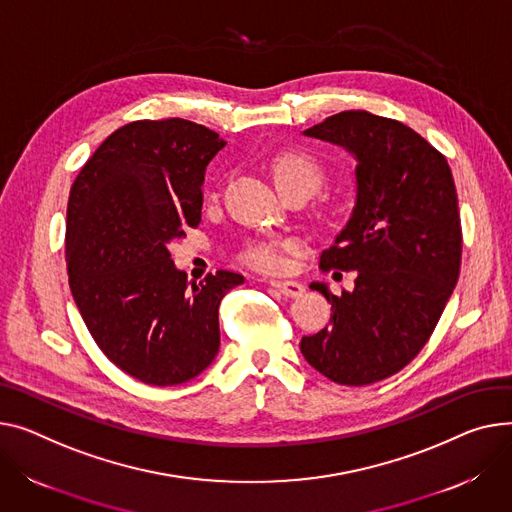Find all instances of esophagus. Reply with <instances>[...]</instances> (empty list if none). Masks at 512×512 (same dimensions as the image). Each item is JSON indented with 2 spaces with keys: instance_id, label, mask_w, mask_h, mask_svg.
Returning <instances> with one entry per match:
<instances>
[{
  "instance_id": "1",
  "label": "esophagus",
  "mask_w": 512,
  "mask_h": 512,
  "mask_svg": "<svg viewBox=\"0 0 512 512\" xmlns=\"http://www.w3.org/2000/svg\"><path fill=\"white\" fill-rule=\"evenodd\" d=\"M269 284L288 298H298L304 292V286L300 282H294V280H271Z\"/></svg>"
}]
</instances>
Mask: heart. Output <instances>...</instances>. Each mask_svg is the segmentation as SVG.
Returning a JSON list of instances; mask_svg holds the SVG:
<instances>
[{
    "mask_svg": "<svg viewBox=\"0 0 512 512\" xmlns=\"http://www.w3.org/2000/svg\"><path fill=\"white\" fill-rule=\"evenodd\" d=\"M271 175L280 193L306 191L315 195L325 183V168L311 154L290 150L274 158ZM296 245L290 241H259L245 249L243 261L261 271H280L284 267L282 251H292Z\"/></svg>",
    "mask_w": 512,
    "mask_h": 512,
    "instance_id": "heart-1",
    "label": "heart"
}]
</instances>
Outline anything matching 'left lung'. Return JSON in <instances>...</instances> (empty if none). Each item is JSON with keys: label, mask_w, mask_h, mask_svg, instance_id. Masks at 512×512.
<instances>
[{"label": "left lung", "mask_w": 512, "mask_h": 512, "mask_svg": "<svg viewBox=\"0 0 512 512\" xmlns=\"http://www.w3.org/2000/svg\"><path fill=\"white\" fill-rule=\"evenodd\" d=\"M304 135L356 158L350 220L321 267L354 271L331 302V325L306 335L300 352L339 385H370L410 364L434 331L461 267V220L447 158L420 133L368 111H344Z\"/></svg>", "instance_id": "obj_1"}]
</instances>
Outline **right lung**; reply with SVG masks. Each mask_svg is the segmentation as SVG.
<instances>
[{"label":"right lung","mask_w":512,"mask_h":512,"mask_svg":"<svg viewBox=\"0 0 512 512\" xmlns=\"http://www.w3.org/2000/svg\"><path fill=\"white\" fill-rule=\"evenodd\" d=\"M224 146L187 119L133 121L98 146L70 191L72 296L98 348L146 385L187 383L214 362L220 300L245 282L226 269L189 282L168 251L201 222L206 166Z\"/></svg>","instance_id":"obj_1"}]
</instances>
